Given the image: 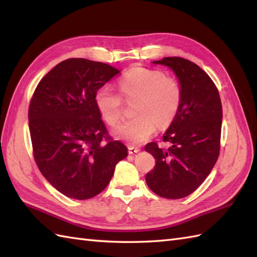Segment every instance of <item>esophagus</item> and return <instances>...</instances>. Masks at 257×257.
Returning <instances> with one entry per match:
<instances>
[{"instance_id":"34e87169","label":"esophagus","mask_w":257,"mask_h":257,"mask_svg":"<svg viewBox=\"0 0 257 257\" xmlns=\"http://www.w3.org/2000/svg\"><path fill=\"white\" fill-rule=\"evenodd\" d=\"M128 151H129V155H135L140 151V148H137V147H134V146H129Z\"/></svg>"}]
</instances>
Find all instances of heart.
<instances>
[{
  "instance_id": "b5f03b06",
  "label": "heart",
  "mask_w": 257,
  "mask_h": 257,
  "mask_svg": "<svg viewBox=\"0 0 257 257\" xmlns=\"http://www.w3.org/2000/svg\"><path fill=\"white\" fill-rule=\"evenodd\" d=\"M125 99L137 98L134 113L112 130V135L129 145H141L165 128L177 117L182 101V88L176 78L165 76L161 70L135 67L118 81ZM95 103L109 125L116 124L122 114V99L110 86L103 85L95 92Z\"/></svg>"
}]
</instances>
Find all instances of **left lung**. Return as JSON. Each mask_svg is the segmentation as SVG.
I'll return each mask as SVG.
<instances>
[{
    "instance_id": "obj_1",
    "label": "left lung",
    "mask_w": 257,
    "mask_h": 257,
    "mask_svg": "<svg viewBox=\"0 0 257 257\" xmlns=\"http://www.w3.org/2000/svg\"><path fill=\"white\" fill-rule=\"evenodd\" d=\"M152 63L176 74L182 101L163 135V141L170 147L160 148L156 143L145 147L156 159L146 182L162 198L181 199L200 187L219 158L222 103L216 86L196 64L181 57H165Z\"/></svg>"
}]
</instances>
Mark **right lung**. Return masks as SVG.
<instances>
[{
  "mask_svg": "<svg viewBox=\"0 0 257 257\" xmlns=\"http://www.w3.org/2000/svg\"><path fill=\"white\" fill-rule=\"evenodd\" d=\"M119 73L105 63L69 58L43 77L32 97L34 159L47 181L68 198L99 194L128 156L127 147L108 136L95 103L97 89Z\"/></svg>",
  "mask_w": 257,
  "mask_h": 257,
  "instance_id": "right-lung-1",
  "label": "right lung"
}]
</instances>
